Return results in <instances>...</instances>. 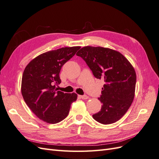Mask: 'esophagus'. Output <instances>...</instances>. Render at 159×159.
<instances>
[{
  "label": "esophagus",
  "mask_w": 159,
  "mask_h": 159,
  "mask_svg": "<svg viewBox=\"0 0 159 159\" xmlns=\"http://www.w3.org/2000/svg\"><path fill=\"white\" fill-rule=\"evenodd\" d=\"M79 97L80 98L82 99H88V95H79Z\"/></svg>",
  "instance_id": "esophagus-1"
}]
</instances>
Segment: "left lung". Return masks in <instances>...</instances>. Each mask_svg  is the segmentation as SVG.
<instances>
[{
  "instance_id": "left-lung-1",
  "label": "left lung",
  "mask_w": 159,
  "mask_h": 159,
  "mask_svg": "<svg viewBox=\"0 0 159 159\" xmlns=\"http://www.w3.org/2000/svg\"><path fill=\"white\" fill-rule=\"evenodd\" d=\"M76 55L85 61L96 78L105 81L98 98L102 109L93 118L104 125L117 121L134 97L137 76L133 66L119 52L108 48L85 46Z\"/></svg>"
}]
</instances>
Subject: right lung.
Instances as JSON below:
<instances>
[{
    "mask_svg": "<svg viewBox=\"0 0 159 159\" xmlns=\"http://www.w3.org/2000/svg\"><path fill=\"white\" fill-rule=\"evenodd\" d=\"M80 46L51 50L32 60L23 72L21 92L26 105L40 119L55 124L69 113L71 104L78 95L57 91L61 83L62 66L73 57Z\"/></svg>",
    "mask_w": 159,
    "mask_h": 159,
    "instance_id": "right-lung-1",
    "label": "right lung"
}]
</instances>
